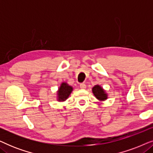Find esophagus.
Returning a JSON list of instances; mask_svg holds the SVG:
<instances>
[{"mask_svg": "<svg viewBox=\"0 0 153 153\" xmlns=\"http://www.w3.org/2000/svg\"><path fill=\"white\" fill-rule=\"evenodd\" d=\"M81 88V89H85V88H86V85H85V83H80V85H79Z\"/></svg>", "mask_w": 153, "mask_h": 153, "instance_id": "esophagus-1", "label": "esophagus"}]
</instances>
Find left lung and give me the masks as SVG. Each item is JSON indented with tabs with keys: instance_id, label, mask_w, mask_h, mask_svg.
Wrapping results in <instances>:
<instances>
[{
	"instance_id": "left-lung-1",
	"label": "left lung",
	"mask_w": 153,
	"mask_h": 153,
	"mask_svg": "<svg viewBox=\"0 0 153 153\" xmlns=\"http://www.w3.org/2000/svg\"><path fill=\"white\" fill-rule=\"evenodd\" d=\"M92 91H93V93L95 96V97L100 101H104L108 98L107 94L106 93L105 91L99 85H95L92 89Z\"/></svg>"
}]
</instances>
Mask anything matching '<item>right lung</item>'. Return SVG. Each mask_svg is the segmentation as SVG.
<instances>
[{
	"label": "right lung",
	"mask_w": 153,
	"mask_h": 153,
	"mask_svg": "<svg viewBox=\"0 0 153 153\" xmlns=\"http://www.w3.org/2000/svg\"><path fill=\"white\" fill-rule=\"evenodd\" d=\"M72 91L73 88L71 85H69L66 82L62 83L57 93L58 101L63 102L65 100H66Z\"/></svg>",
	"instance_id": "1"
}]
</instances>
